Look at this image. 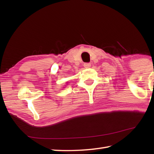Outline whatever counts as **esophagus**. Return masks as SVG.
I'll list each match as a JSON object with an SVG mask.
<instances>
[{
    "instance_id": "1",
    "label": "esophagus",
    "mask_w": 154,
    "mask_h": 154,
    "mask_svg": "<svg viewBox=\"0 0 154 154\" xmlns=\"http://www.w3.org/2000/svg\"><path fill=\"white\" fill-rule=\"evenodd\" d=\"M83 66L85 68V69H89V68L91 66V64L90 63H85L83 64Z\"/></svg>"
}]
</instances>
